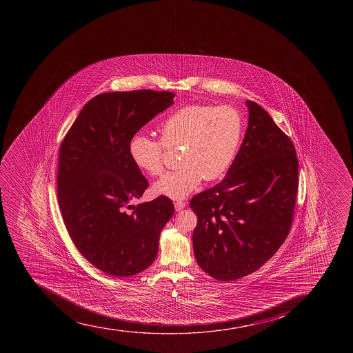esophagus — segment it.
I'll use <instances>...</instances> for the list:
<instances>
[{"instance_id": "1", "label": "esophagus", "mask_w": 353, "mask_h": 353, "mask_svg": "<svg viewBox=\"0 0 353 353\" xmlns=\"http://www.w3.org/2000/svg\"><path fill=\"white\" fill-rule=\"evenodd\" d=\"M185 203H184V201H181V200L174 203V210H177V212H179V210H182L183 208H185Z\"/></svg>"}]
</instances>
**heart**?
I'll return each mask as SVG.
<instances>
[{
	"label": "heart",
	"mask_w": 353,
	"mask_h": 353,
	"mask_svg": "<svg viewBox=\"0 0 353 353\" xmlns=\"http://www.w3.org/2000/svg\"><path fill=\"white\" fill-rule=\"evenodd\" d=\"M160 133L161 140L136 133L130 140V157L140 170L160 176L164 171L165 147L183 145L182 167L154 185L157 194L183 199L203 179L212 182L229 169L244 136V119L231 105H186L163 119Z\"/></svg>",
	"instance_id": "b5f03b06"
}]
</instances>
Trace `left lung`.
I'll return each mask as SVG.
<instances>
[{
    "label": "left lung",
    "mask_w": 353,
    "mask_h": 353,
    "mask_svg": "<svg viewBox=\"0 0 353 353\" xmlns=\"http://www.w3.org/2000/svg\"><path fill=\"white\" fill-rule=\"evenodd\" d=\"M248 126L225 177L193 196V250L200 268L219 281L258 270L284 243L298 192L292 140L261 105L246 101Z\"/></svg>",
    "instance_id": "1"
}]
</instances>
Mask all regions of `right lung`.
<instances>
[{
    "label": "right lung",
    "instance_id": "obj_1",
    "mask_svg": "<svg viewBox=\"0 0 353 353\" xmlns=\"http://www.w3.org/2000/svg\"><path fill=\"white\" fill-rule=\"evenodd\" d=\"M170 91L109 92L83 107L60 145L57 200L71 241L101 272L126 277L150 267L174 213L164 196L137 206L148 181L129 154L130 140L174 105Z\"/></svg>",
    "mask_w": 353,
    "mask_h": 353
}]
</instances>
